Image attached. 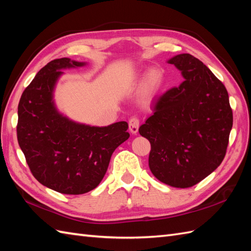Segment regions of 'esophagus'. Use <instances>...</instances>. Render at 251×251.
<instances>
[{"label": "esophagus", "mask_w": 251, "mask_h": 251, "mask_svg": "<svg viewBox=\"0 0 251 251\" xmlns=\"http://www.w3.org/2000/svg\"><path fill=\"white\" fill-rule=\"evenodd\" d=\"M139 125H140V122L138 118H135V116H133V118L129 120V130L131 133H133V135H136L138 132Z\"/></svg>", "instance_id": "esophagus-1"}]
</instances>
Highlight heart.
I'll return each instance as SVG.
<instances>
[{
    "mask_svg": "<svg viewBox=\"0 0 251 251\" xmlns=\"http://www.w3.org/2000/svg\"><path fill=\"white\" fill-rule=\"evenodd\" d=\"M158 79H159V74H158V72L157 71H151L150 73H149V75H148V83H149V85H154L157 81H158Z\"/></svg>",
    "mask_w": 251,
    "mask_h": 251,
    "instance_id": "1",
    "label": "heart"
}]
</instances>
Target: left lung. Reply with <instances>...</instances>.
<instances>
[{
    "label": "left lung",
    "instance_id": "obj_1",
    "mask_svg": "<svg viewBox=\"0 0 251 251\" xmlns=\"http://www.w3.org/2000/svg\"><path fill=\"white\" fill-rule=\"evenodd\" d=\"M184 81L154 99L153 114L139 132L151 143L149 166L160 182L188 188L223 162L233 125L226 86L197 57L177 54L168 61Z\"/></svg>",
    "mask_w": 251,
    "mask_h": 251
}]
</instances>
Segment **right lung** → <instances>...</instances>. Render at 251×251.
<instances>
[{
  "label": "right lung",
  "instance_id": "obj_1",
  "mask_svg": "<svg viewBox=\"0 0 251 251\" xmlns=\"http://www.w3.org/2000/svg\"><path fill=\"white\" fill-rule=\"evenodd\" d=\"M86 63L62 57L49 62L22 93L17 138L40 184L65 195H82L101 182L115 149L129 138L128 124H80L57 111L53 92L62 69Z\"/></svg>",
  "mask_w": 251,
  "mask_h": 251
}]
</instances>
